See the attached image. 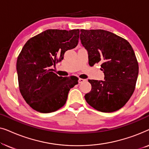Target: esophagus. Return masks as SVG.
<instances>
[{
  "mask_svg": "<svg viewBox=\"0 0 149 149\" xmlns=\"http://www.w3.org/2000/svg\"><path fill=\"white\" fill-rule=\"evenodd\" d=\"M84 81H85V79H81V78H79V83H81L84 82Z\"/></svg>",
  "mask_w": 149,
  "mask_h": 149,
  "instance_id": "esophagus-1",
  "label": "esophagus"
}]
</instances>
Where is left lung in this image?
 <instances>
[{
  "label": "left lung",
  "mask_w": 149,
  "mask_h": 149,
  "mask_svg": "<svg viewBox=\"0 0 149 149\" xmlns=\"http://www.w3.org/2000/svg\"><path fill=\"white\" fill-rule=\"evenodd\" d=\"M80 39L88 52L89 66L101 63L105 79H89L91 89L85 100L103 113L118 111L136 88L138 63L133 48L125 38L104 30H81Z\"/></svg>",
  "instance_id": "1"
}]
</instances>
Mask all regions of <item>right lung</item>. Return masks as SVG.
I'll return each mask as SVG.
<instances>
[{"mask_svg":"<svg viewBox=\"0 0 149 149\" xmlns=\"http://www.w3.org/2000/svg\"><path fill=\"white\" fill-rule=\"evenodd\" d=\"M79 30L49 29L30 38L17 57L20 93L32 109L42 113L58 111L66 104L77 77H59L51 66L64 59L67 50L76 47Z\"/></svg>","mask_w":149,"mask_h":149,"instance_id":"add662e5","label":"right lung"}]
</instances>
